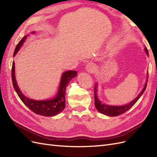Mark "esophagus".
Wrapping results in <instances>:
<instances>
[{"label": "esophagus", "mask_w": 157, "mask_h": 157, "mask_svg": "<svg viewBox=\"0 0 157 157\" xmlns=\"http://www.w3.org/2000/svg\"><path fill=\"white\" fill-rule=\"evenodd\" d=\"M95 68H96V67H95V65L93 63H88L86 67H85V69L87 72H93L94 71H95Z\"/></svg>", "instance_id": "esophagus-1"}]
</instances>
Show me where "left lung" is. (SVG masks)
Here are the masks:
<instances>
[{"label": "left lung", "mask_w": 157, "mask_h": 157, "mask_svg": "<svg viewBox=\"0 0 157 157\" xmlns=\"http://www.w3.org/2000/svg\"><path fill=\"white\" fill-rule=\"evenodd\" d=\"M144 51L147 53V55L148 56V50H147V47L144 48ZM148 78V73L147 72V81H146V82H145V85H144V86L143 89V90H141V92L139 94L138 96L134 99L133 101L128 103L127 105H122V106H113V105H106V104H105V103L102 102L100 100H99L98 94H97L98 83L96 82V84H95V86H94V90L95 107H96V109L98 110V112H100L101 113L105 114V115L109 116V117H116V116H118V115H120V114L125 113L126 111H127L128 110L131 109L132 106L137 102V101L139 100V98L142 96V94H143L145 89H146V88H147Z\"/></svg>", "instance_id": "obj_1"}]
</instances>
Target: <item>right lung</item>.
Segmentation results:
<instances>
[{
  "mask_svg": "<svg viewBox=\"0 0 157 157\" xmlns=\"http://www.w3.org/2000/svg\"><path fill=\"white\" fill-rule=\"evenodd\" d=\"M33 31L31 33H34ZM27 35L25 36L19 42L17 45L16 48L14 52V55H17L18 51L20 50L21 47L25 43ZM77 75V72L75 71H68L63 72L61 76L60 85L59 86V90L57 91L56 96L51 99H46L43 101H37L34 99H31L26 97L22 93L20 89L18 88L17 82L15 77V67L14 62L13 63L12 66V81L13 85L15 91L17 92L18 96L21 98L24 104L33 111L34 113L44 117H53L61 113L65 108V91L66 88L68 83L71 81L72 78L76 77Z\"/></svg>",
  "mask_w": 157,
  "mask_h": 157,
  "instance_id": "add662e5",
  "label": "right lung"
}]
</instances>
